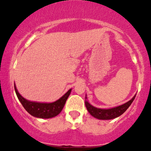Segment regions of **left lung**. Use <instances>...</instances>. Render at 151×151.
I'll return each instance as SVG.
<instances>
[{
  "label": "left lung",
  "mask_w": 151,
  "mask_h": 151,
  "mask_svg": "<svg viewBox=\"0 0 151 151\" xmlns=\"http://www.w3.org/2000/svg\"><path fill=\"white\" fill-rule=\"evenodd\" d=\"M135 97L136 96H134L129 101L124 104L110 109H100L95 108L86 101H85V105H86L87 110L93 117L99 119H112L122 115L130 106Z\"/></svg>",
  "instance_id": "left-lung-1"
}]
</instances>
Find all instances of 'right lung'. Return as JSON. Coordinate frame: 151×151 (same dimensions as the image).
Instances as JSON below:
<instances>
[{
    "instance_id": "obj_1",
    "label": "right lung",
    "mask_w": 151,
    "mask_h": 151,
    "mask_svg": "<svg viewBox=\"0 0 151 151\" xmlns=\"http://www.w3.org/2000/svg\"><path fill=\"white\" fill-rule=\"evenodd\" d=\"M14 91L22 105L31 115L36 117L48 119V118L55 117L62 111L72 89L69 90L64 96H62L60 99H58L55 102L50 103H36L27 101L18 93L15 84H14Z\"/></svg>"
}]
</instances>
